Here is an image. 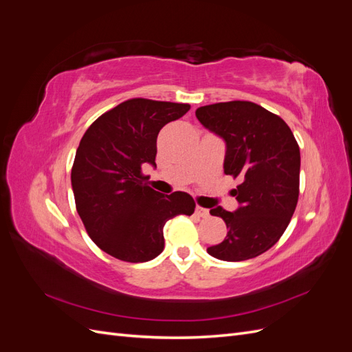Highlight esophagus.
<instances>
[{"instance_id": "34e87169", "label": "esophagus", "mask_w": 352, "mask_h": 352, "mask_svg": "<svg viewBox=\"0 0 352 352\" xmlns=\"http://www.w3.org/2000/svg\"><path fill=\"white\" fill-rule=\"evenodd\" d=\"M195 214H197L198 217H208V216H210V210H208V208H204V207H201V206H197Z\"/></svg>"}]
</instances>
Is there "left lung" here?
<instances>
[{
  "mask_svg": "<svg viewBox=\"0 0 352 352\" xmlns=\"http://www.w3.org/2000/svg\"><path fill=\"white\" fill-rule=\"evenodd\" d=\"M207 129L226 141L225 173L241 207L210 210L225 220L228 235L207 252L223 261H243L270 250L292 219L300 195V146L278 114L251 101L204 105L195 111Z\"/></svg>",
  "mask_w": 352,
  "mask_h": 352,
  "instance_id": "left-lung-1",
  "label": "left lung"
}]
</instances>
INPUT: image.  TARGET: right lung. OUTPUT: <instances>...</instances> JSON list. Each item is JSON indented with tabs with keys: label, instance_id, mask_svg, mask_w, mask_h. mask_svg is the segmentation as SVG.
Instances as JSON below:
<instances>
[{
	"label": "right lung",
	"instance_id": "obj_1",
	"mask_svg": "<svg viewBox=\"0 0 352 352\" xmlns=\"http://www.w3.org/2000/svg\"><path fill=\"white\" fill-rule=\"evenodd\" d=\"M189 109L132 98L101 114L82 136L72 167L74 202L89 238L111 257L155 258L164 250L166 221L194 212L189 194H158L142 173V164L155 166L160 129Z\"/></svg>",
	"mask_w": 352,
	"mask_h": 352
}]
</instances>
